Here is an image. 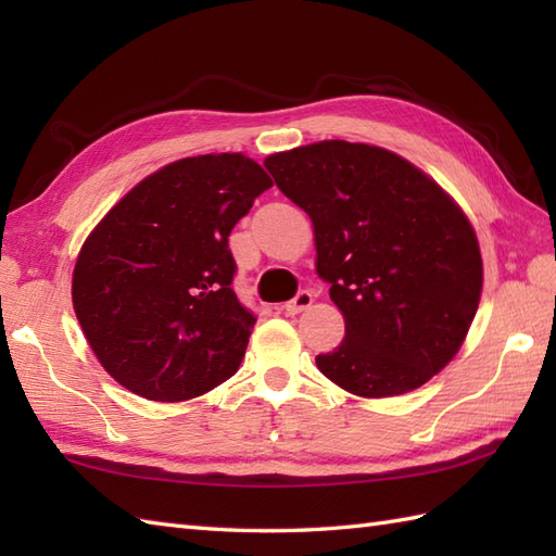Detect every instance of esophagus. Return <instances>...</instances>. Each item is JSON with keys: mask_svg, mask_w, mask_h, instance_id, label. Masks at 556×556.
I'll use <instances>...</instances> for the list:
<instances>
[{"mask_svg": "<svg viewBox=\"0 0 556 556\" xmlns=\"http://www.w3.org/2000/svg\"><path fill=\"white\" fill-rule=\"evenodd\" d=\"M313 301H315V293L308 291V289H301V291L296 293V296H293L291 301L285 303V313H287V315H299V313H303L305 308H311Z\"/></svg>", "mask_w": 556, "mask_h": 556, "instance_id": "1", "label": "esophagus"}]
</instances>
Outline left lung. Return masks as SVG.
<instances>
[{"label":"left lung","mask_w":556,"mask_h":556,"mask_svg":"<svg viewBox=\"0 0 556 556\" xmlns=\"http://www.w3.org/2000/svg\"><path fill=\"white\" fill-rule=\"evenodd\" d=\"M277 188L308 212L317 275L346 337L317 356L351 394L418 389L464 344L482 291L476 231L428 174L384 148L323 140L265 160Z\"/></svg>","instance_id":"obj_1"}]
</instances>
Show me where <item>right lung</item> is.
I'll use <instances>...</instances> for the list:
<instances>
[{
    "mask_svg": "<svg viewBox=\"0 0 556 556\" xmlns=\"http://www.w3.org/2000/svg\"><path fill=\"white\" fill-rule=\"evenodd\" d=\"M269 186L241 152L172 162L83 243L74 311L102 368L128 392L186 401L239 370L255 315L231 289L229 233Z\"/></svg>",
    "mask_w": 556,
    "mask_h": 556,
    "instance_id": "right-lung-1",
    "label": "right lung"
}]
</instances>
